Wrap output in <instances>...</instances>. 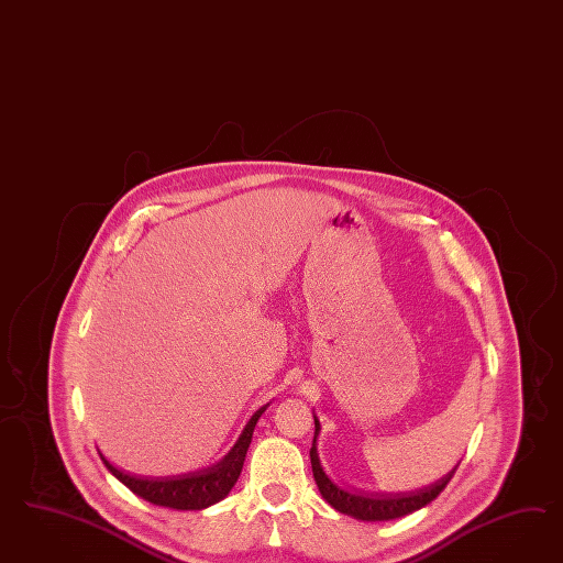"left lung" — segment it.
<instances>
[{"instance_id": "8db88e82", "label": "left lung", "mask_w": 563, "mask_h": 563, "mask_svg": "<svg viewBox=\"0 0 563 563\" xmlns=\"http://www.w3.org/2000/svg\"><path fill=\"white\" fill-rule=\"evenodd\" d=\"M313 421H316V433H313V443L309 450L311 456V471L316 485L320 489V494L325 501L341 514L353 516L363 522H384V520H396L402 516H409L412 511L426 508L427 504H431L438 495L442 494L445 485L450 483V478L454 477L459 464L442 478H438L435 483L426 485L421 489H412V492H357L353 487H344L339 485L336 481L325 475L324 466L318 456V435H320V419L313 412Z\"/></svg>"}]
</instances>
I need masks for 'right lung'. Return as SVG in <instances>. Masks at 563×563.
<instances>
[{
  "mask_svg": "<svg viewBox=\"0 0 563 563\" xmlns=\"http://www.w3.org/2000/svg\"><path fill=\"white\" fill-rule=\"evenodd\" d=\"M266 409H268V405H264L262 409H257L252 415V419L243 427L238 442L227 452L224 459H221L217 464H210L206 468L186 473V475L136 477V475L120 471L118 466H113L111 462L107 461L101 452L99 454H101V461L104 462V466L109 468V473L113 477L121 481L130 492H134L154 506L173 508V510H205V508H210V506H214V504L224 499L229 492L233 489V485L238 483L247 448L252 443L257 419L262 417V412Z\"/></svg>",
  "mask_w": 563,
  "mask_h": 563,
  "instance_id": "1",
  "label": "right lung"
}]
</instances>
